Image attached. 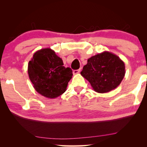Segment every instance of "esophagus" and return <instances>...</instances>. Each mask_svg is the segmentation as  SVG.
<instances>
[{
	"label": "esophagus",
	"instance_id": "1",
	"mask_svg": "<svg viewBox=\"0 0 147 147\" xmlns=\"http://www.w3.org/2000/svg\"><path fill=\"white\" fill-rule=\"evenodd\" d=\"M80 69H78V70H74L73 71V74H78L80 72Z\"/></svg>",
	"mask_w": 147,
	"mask_h": 147
}]
</instances>
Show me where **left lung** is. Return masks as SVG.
Here are the masks:
<instances>
[{
  "instance_id": "left-lung-1",
  "label": "left lung",
  "mask_w": 147,
  "mask_h": 147,
  "mask_svg": "<svg viewBox=\"0 0 147 147\" xmlns=\"http://www.w3.org/2000/svg\"><path fill=\"white\" fill-rule=\"evenodd\" d=\"M80 74L94 91L108 93L121 84L125 75V65L119 56L104 51L89 58Z\"/></svg>"
}]
</instances>
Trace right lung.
I'll return each mask as SVG.
<instances>
[{
  "mask_svg": "<svg viewBox=\"0 0 147 147\" xmlns=\"http://www.w3.org/2000/svg\"><path fill=\"white\" fill-rule=\"evenodd\" d=\"M28 73L34 89L49 98H55L66 91L73 71L65 68L61 58L51 49L39 50L28 65Z\"/></svg>",
  "mask_w": 147,
  "mask_h": 147,
  "instance_id": "1",
  "label": "right lung"
}]
</instances>
